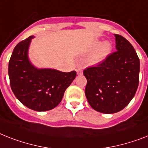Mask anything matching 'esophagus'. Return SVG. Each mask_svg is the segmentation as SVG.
<instances>
[{"mask_svg": "<svg viewBox=\"0 0 148 148\" xmlns=\"http://www.w3.org/2000/svg\"><path fill=\"white\" fill-rule=\"evenodd\" d=\"M77 75H82L83 74V70L81 68H77Z\"/></svg>", "mask_w": 148, "mask_h": 148, "instance_id": "1", "label": "esophagus"}]
</instances>
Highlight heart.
I'll use <instances>...</instances> for the list:
<instances>
[{"instance_id":"heart-1","label":"heart","mask_w":148,"mask_h":148,"mask_svg":"<svg viewBox=\"0 0 148 148\" xmlns=\"http://www.w3.org/2000/svg\"><path fill=\"white\" fill-rule=\"evenodd\" d=\"M90 49L95 51L88 58V62L90 64H97L105 60L110 54L112 45L109 42H105L101 44L99 40H97L91 45Z\"/></svg>"}]
</instances>
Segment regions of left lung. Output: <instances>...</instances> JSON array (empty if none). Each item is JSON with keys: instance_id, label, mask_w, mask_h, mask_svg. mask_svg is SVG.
<instances>
[{"instance_id": "obj_1", "label": "left lung", "mask_w": 148, "mask_h": 148, "mask_svg": "<svg viewBox=\"0 0 148 148\" xmlns=\"http://www.w3.org/2000/svg\"><path fill=\"white\" fill-rule=\"evenodd\" d=\"M115 37L117 51L84 71L87 101L96 111L105 114L116 113L127 106L139 83L140 61L134 47L122 36Z\"/></svg>"}]
</instances>
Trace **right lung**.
<instances>
[{
  "instance_id": "add662e5",
  "label": "right lung",
  "mask_w": 148,
  "mask_h": 148,
  "mask_svg": "<svg viewBox=\"0 0 148 148\" xmlns=\"http://www.w3.org/2000/svg\"><path fill=\"white\" fill-rule=\"evenodd\" d=\"M33 38L31 36L14 48L8 66L10 84L15 97L26 107L38 112L48 111L62 101L77 73L36 68L28 58Z\"/></svg>"
}]
</instances>
